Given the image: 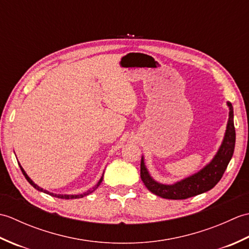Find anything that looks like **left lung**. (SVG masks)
I'll return each instance as SVG.
<instances>
[{
  "mask_svg": "<svg viewBox=\"0 0 249 249\" xmlns=\"http://www.w3.org/2000/svg\"><path fill=\"white\" fill-rule=\"evenodd\" d=\"M229 106V121L227 125V130L225 134V138L221 143L217 154L212 160L209 165H206L202 170L194 176L182 179L176 184L165 185L157 183L151 178L144 166L143 157L141 158L140 165V177L142 182L144 183L145 187L151 193L160 196L165 199L172 200H181L187 199L194 196L203 194L208 190L212 189L217 184L220 178H223L228 163L231 160L234 152L235 145V129L233 123V108L231 103H228Z\"/></svg>",
  "mask_w": 249,
  "mask_h": 249,
  "instance_id": "8db88e82",
  "label": "left lung"
}]
</instances>
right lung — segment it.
Instances as JSON below:
<instances>
[{"label":"right lung","mask_w":249,"mask_h":249,"mask_svg":"<svg viewBox=\"0 0 249 249\" xmlns=\"http://www.w3.org/2000/svg\"><path fill=\"white\" fill-rule=\"evenodd\" d=\"M19 166H20V163H19ZM20 169H21V171H22V173H23V176L25 177V178L28 179V182L32 185V186H33L34 188H36L37 190H39V192H44L45 194H48V195H50V196H53V197H56V198H61V199H77V198H82V197H84V196H88L89 194H91V193H93L95 189H96L99 185H100V183H102V181H103V177H104V174H103V177L100 178V179L98 181V183L95 185V186L92 188V189H89V190H88V192H86L84 194H82V195H56V194H53V193H49L48 190H45V189H43V188H40L39 186H37V185L32 181V179L28 177V174L25 173V171L23 170V168L20 166Z\"/></svg>","instance_id":"1"}]
</instances>
